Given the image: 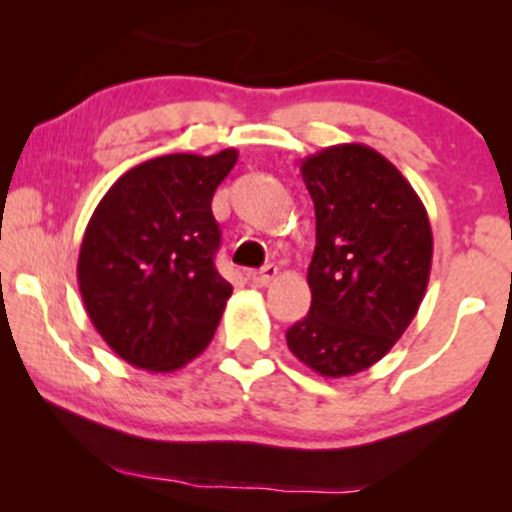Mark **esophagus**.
I'll list each match as a JSON object with an SVG mask.
<instances>
[{
	"mask_svg": "<svg viewBox=\"0 0 512 512\" xmlns=\"http://www.w3.org/2000/svg\"><path fill=\"white\" fill-rule=\"evenodd\" d=\"M276 274H279V267H276V264H264L262 269H257V272L250 274V281L252 286H267L276 279Z\"/></svg>",
	"mask_w": 512,
	"mask_h": 512,
	"instance_id": "34e87169",
	"label": "esophagus"
}]
</instances>
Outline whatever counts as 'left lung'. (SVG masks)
I'll use <instances>...</instances> for the list:
<instances>
[{"instance_id": "1", "label": "left lung", "mask_w": 512, "mask_h": 512, "mask_svg": "<svg viewBox=\"0 0 512 512\" xmlns=\"http://www.w3.org/2000/svg\"><path fill=\"white\" fill-rule=\"evenodd\" d=\"M315 204L310 313L286 332L298 361L325 378L378 363L426 296L433 233L399 170L363 144H337L301 163Z\"/></svg>"}]
</instances>
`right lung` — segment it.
<instances>
[{
    "label": "right lung",
    "instance_id": "1",
    "mask_svg": "<svg viewBox=\"0 0 512 512\" xmlns=\"http://www.w3.org/2000/svg\"><path fill=\"white\" fill-rule=\"evenodd\" d=\"M238 151L139 163L105 192L81 240L79 291L93 327L129 366L170 373L207 349L233 286L216 272L211 197Z\"/></svg>",
    "mask_w": 512,
    "mask_h": 512
}]
</instances>
